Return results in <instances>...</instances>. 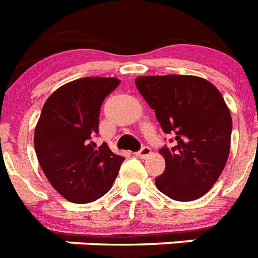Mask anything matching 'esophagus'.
I'll use <instances>...</instances> for the list:
<instances>
[{"instance_id":"34e87169","label":"esophagus","mask_w":258,"mask_h":258,"mask_svg":"<svg viewBox=\"0 0 258 258\" xmlns=\"http://www.w3.org/2000/svg\"><path fill=\"white\" fill-rule=\"evenodd\" d=\"M150 153H152V150H150L149 146H142L141 150H139V152H137V153H135V154L140 158H145V157H148Z\"/></svg>"}]
</instances>
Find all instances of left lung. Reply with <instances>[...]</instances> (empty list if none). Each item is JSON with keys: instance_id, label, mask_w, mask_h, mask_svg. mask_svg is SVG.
<instances>
[{"instance_id": "left-lung-1", "label": "left lung", "mask_w": 258, "mask_h": 258, "mask_svg": "<svg viewBox=\"0 0 258 258\" xmlns=\"http://www.w3.org/2000/svg\"><path fill=\"white\" fill-rule=\"evenodd\" d=\"M136 86L174 146L161 148L165 170L156 186L176 201L203 197L228 161L232 116L220 90L197 76H144Z\"/></svg>"}]
</instances>
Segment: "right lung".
<instances>
[{
	"label": "right lung",
	"instance_id": "right-lung-1",
	"mask_svg": "<svg viewBox=\"0 0 258 258\" xmlns=\"http://www.w3.org/2000/svg\"><path fill=\"white\" fill-rule=\"evenodd\" d=\"M114 77L68 82L44 104L34 131V148L45 176L68 201L88 204L108 193L125 160L106 144L97 149L100 109L119 84Z\"/></svg>",
	"mask_w": 258,
	"mask_h": 258
}]
</instances>
